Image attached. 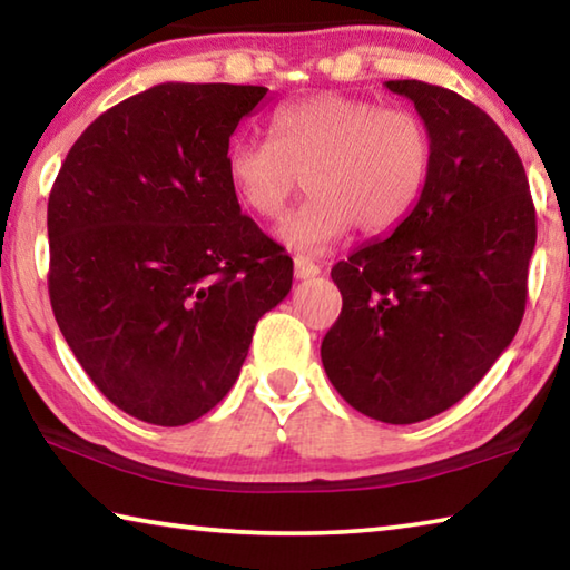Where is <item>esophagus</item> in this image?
<instances>
[{
  "instance_id": "obj_1",
  "label": "esophagus",
  "mask_w": 570,
  "mask_h": 570,
  "mask_svg": "<svg viewBox=\"0 0 570 570\" xmlns=\"http://www.w3.org/2000/svg\"><path fill=\"white\" fill-rule=\"evenodd\" d=\"M320 272L322 268L316 266L312 258H306V256H294V276L296 278H314V276H320Z\"/></svg>"
}]
</instances>
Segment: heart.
Returning <instances> with one entry per match:
<instances>
[{"label":"heart","instance_id":"obj_1","mask_svg":"<svg viewBox=\"0 0 570 570\" xmlns=\"http://www.w3.org/2000/svg\"><path fill=\"white\" fill-rule=\"evenodd\" d=\"M430 163V132L412 110L322 92L278 105L268 140L230 142L226 178L250 214L278 218L304 176L308 198L284 218L278 238L316 256L352 226L364 236L397 228L417 206Z\"/></svg>","mask_w":570,"mask_h":570}]
</instances>
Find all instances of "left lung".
Returning <instances> with one entry per match:
<instances>
[{"instance_id":"obj_1","label":"left lung","mask_w":570,"mask_h":570,"mask_svg":"<svg viewBox=\"0 0 570 570\" xmlns=\"http://www.w3.org/2000/svg\"><path fill=\"white\" fill-rule=\"evenodd\" d=\"M430 132L412 214L332 268L342 314L322 364L354 410L412 424L460 402L503 354L525 312L535 208L515 148L458 92L390 80Z\"/></svg>"}]
</instances>
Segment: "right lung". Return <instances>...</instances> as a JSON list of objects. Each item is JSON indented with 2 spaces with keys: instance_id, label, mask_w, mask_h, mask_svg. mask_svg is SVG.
<instances>
[{
  "instance_id": "right-lung-1",
  "label": "right lung",
  "mask_w": 570,
  "mask_h": 570,
  "mask_svg": "<svg viewBox=\"0 0 570 570\" xmlns=\"http://www.w3.org/2000/svg\"><path fill=\"white\" fill-rule=\"evenodd\" d=\"M268 88L163 82L88 125L47 204L50 302L115 407L160 428L204 417L238 380L294 262L240 214L228 140Z\"/></svg>"
}]
</instances>
